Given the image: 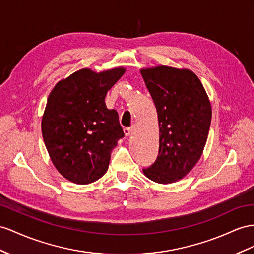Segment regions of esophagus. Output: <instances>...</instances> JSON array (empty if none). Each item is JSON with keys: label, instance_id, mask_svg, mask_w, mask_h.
<instances>
[{"label": "esophagus", "instance_id": "34e87169", "mask_svg": "<svg viewBox=\"0 0 254 254\" xmlns=\"http://www.w3.org/2000/svg\"><path fill=\"white\" fill-rule=\"evenodd\" d=\"M123 132H125V135L127 136V137H128V136L132 135L133 128L132 127H125V128H123Z\"/></svg>", "mask_w": 254, "mask_h": 254}]
</instances>
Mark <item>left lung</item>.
Wrapping results in <instances>:
<instances>
[{
  "label": "left lung",
  "instance_id": "left-lung-1",
  "mask_svg": "<svg viewBox=\"0 0 254 254\" xmlns=\"http://www.w3.org/2000/svg\"><path fill=\"white\" fill-rule=\"evenodd\" d=\"M140 74L157 108L160 144L157 160L142 172L154 183H176L203 154L212 115L209 97L191 69L158 65Z\"/></svg>",
  "mask_w": 254,
  "mask_h": 254
}]
</instances>
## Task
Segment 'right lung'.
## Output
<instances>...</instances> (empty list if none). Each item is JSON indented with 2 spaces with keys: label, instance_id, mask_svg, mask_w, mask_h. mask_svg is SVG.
I'll use <instances>...</instances> for the list:
<instances>
[{
  "label": "right lung",
  "instance_id": "1",
  "mask_svg": "<svg viewBox=\"0 0 254 254\" xmlns=\"http://www.w3.org/2000/svg\"><path fill=\"white\" fill-rule=\"evenodd\" d=\"M125 73L123 66L99 73L81 68L51 90L42 134L54 166L70 183H94L108 170L110 155L125 133L105 96Z\"/></svg>",
  "mask_w": 254,
  "mask_h": 254
}]
</instances>
